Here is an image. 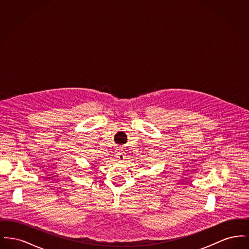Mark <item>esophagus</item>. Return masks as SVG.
<instances>
[{"mask_svg": "<svg viewBox=\"0 0 249 249\" xmlns=\"http://www.w3.org/2000/svg\"><path fill=\"white\" fill-rule=\"evenodd\" d=\"M116 158H117L118 160H126L127 156H126L125 150L119 149V150L117 151V153H116Z\"/></svg>", "mask_w": 249, "mask_h": 249, "instance_id": "1", "label": "esophagus"}]
</instances>
